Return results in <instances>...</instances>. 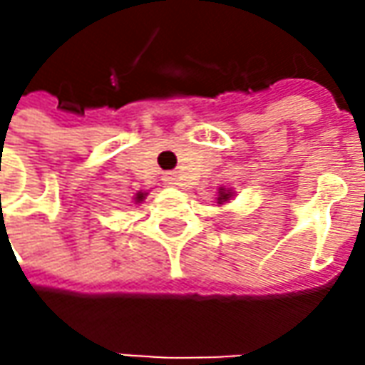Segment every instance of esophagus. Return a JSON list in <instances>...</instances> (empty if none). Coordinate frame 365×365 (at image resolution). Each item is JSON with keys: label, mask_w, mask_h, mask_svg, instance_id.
<instances>
[{"label": "esophagus", "mask_w": 365, "mask_h": 365, "mask_svg": "<svg viewBox=\"0 0 365 365\" xmlns=\"http://www.w3.org/2000/svg\"><path fill=\"white\" fill-rule=\"evenodd\" d=\"M164 180H166V185H176L175 173H166V175H164Z\"/></svg>", "instance_id": "esophagus-1"}]
</instances>
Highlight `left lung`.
<instances>
[{
	"mask_svg": "<svg viewBox=\"0 0 365 365\" xmlns=\"http://www.w3.org/2000/svg\"><path fill=\"white\" fill-rule=\"evenodd\" d=\"M230 197H232V192H225V190L221 189V190H219L217 201H219V203H225V201H230Z\"/></svg>",
	"mask_w": 365,
	"mask_h": 365,
	"instance_id": "obj_1",
	"label": "left lung"
}]
</instances>
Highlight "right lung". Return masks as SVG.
Wrapping results in <instances>:
<instances>
[{
    "instance_id": "obj_1",
    "label": "right lung",
    "mask_w": 365,
    "mask_h": 365,
    "mask_svg": "<svg viewBox=\"0 0 365 365\" xmlns=\"http://www.w3.org/2000/svg\"><path fill=\"white\" fill-rule=\"evenodd\" d=\"M142 199H144V192H138V197H135V201H138V203H140V201H142Z\"/></svg>"
}]
</instances>
